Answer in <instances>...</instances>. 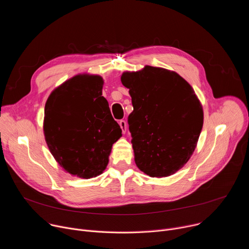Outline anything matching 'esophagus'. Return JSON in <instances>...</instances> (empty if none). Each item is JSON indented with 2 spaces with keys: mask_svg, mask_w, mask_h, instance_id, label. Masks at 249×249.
<instances>
[{
  "mask_svg": "<svg viewBox=\"0 0 249 249\" xmlns=\"http://www.w3.org/2000/svg\"><path fill=\"white\" fill-rule=\"evenodd\" d=\"M119 125H120V128H121V130H122V133L125 134V133H126V130H127L126 121H125V120H120V121H119Z\"/></svg>",
  "mask_w": 249,
  "mask_h": 249,
  "instance_id": "34e87169",
  "label": "esophagus"
}]
</instances>
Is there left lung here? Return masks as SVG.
<instances>
[{"label":"left lung","instance_id":"obj_1","mask_svg":"<svg viewBox=\"0 0 249 249\" xmlns=\"http://www.w3.org/2000/svg\"><path fill=\"white\" fill-rule=\"evenodd\" d=\"M121 83L132 97L128 123L136 165L151 177L174 174L190 160L203 127L193 88L174 71L148 65L126 71Z\"/></svg>","mask_w":249,"mask_h":249}]
</instances>
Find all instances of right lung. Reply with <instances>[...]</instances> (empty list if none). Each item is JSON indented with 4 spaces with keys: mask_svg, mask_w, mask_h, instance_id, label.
Listing matches in <instances>:
<instances>
[{
    "mask_svg": "<svg viewBox=\"0 0 249 249\" xmlns=\"http://www.w3.org/2000/svg\"><path fill=\"white\" fill-rule=\"evenodd\" d=\"M103 84L99 75H76L54 89L45 103L43 133L50 153L65 171L84 179L103 172L122 136L102 96Z\"/></svg>",
    "mask_w": 249,
    "mask_h": 249,
    "instance_id": "right-lung-1",
    "label": "right lung"
}]
</instances>
